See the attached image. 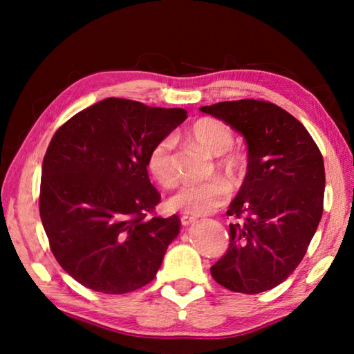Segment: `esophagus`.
Here are the masks:
<instances>
[{"label": "esophagus", "mask_w": 354, "mask_h": 354, "mask_svg": "<svg viewBox=\"0 0 354 354\" xmlns=\"http://www.w3.org/2000/svg\"><path fill=\"white\" fill-rule=\"evenodd\" d=\"M195 220H196V218L192 217V215H183V217H181V225H183V226H189V225L194 223Z\"/></svg>", "instance_id": "obj_1"}]
</instances>
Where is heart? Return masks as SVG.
Masks as SVG:
<instances>
[{"label": "heart", "instance_id": "obj_1", "mask_svg": "<svg viewBox=\"0 0 354 354\" xmlns=\"http://www.w3.org/2000/svg\"><path fill=\"white\" fill-rule=\"evenodd\" d=\"M187 136L196 145L212 156H218L217 167L232 179L242 176L247 169V156L241 149L231 148L234 133L231 127L218 118L203 117L192 123ZM175 142L170 136L159 139L147 156V167L160 185L170 187L178 181V170L173 160ZM230 196V185L221 179L207 183L185 184L171 196L169 205L173 211L189 215H205L221 207Z\"/></svg>", "mask_w": 354, "mask_h": 354}]
</instances>
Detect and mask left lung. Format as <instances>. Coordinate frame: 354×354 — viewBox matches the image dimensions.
Listing matches in <instances>:
<instances>
[{"label":"left lung","mask_w":354,"mask_h":354,"mask_svg":"<svg viewBox=\"0 0 354 354\" xmlns=\"http://www.w3.org/2000/svg\"><path fill=\"white\" fill-rule=\"evenodd\" d=\"M243 134L248 171L230 205V245L211 267L227 290L261 293L290 277L323 214L325 165L308 129L263 100L200 107Z\"/></svg>","instance_id":"left-lung-1"}]
</instances>
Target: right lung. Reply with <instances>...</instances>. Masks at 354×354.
<instances>
[{
  "instance_id": "add662e5",
  "label": "right lung",
  "mask_w": 354,
  "mask_h": 354,
  "mask_svg": "<svg viewBox=\"0 0 354 354\" xmlns=\"http://www.w3.org/2000/svg\"><path fill=\"white\" fill-rule=\"evenodd\" d=\"M185 118L184 109L106 98L53 136L39 211L51 253L77 283L120 295L154 279L181 220L156 215L147 156Z\"/></svg>"
}]
</instances>
